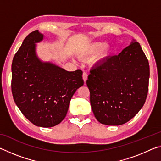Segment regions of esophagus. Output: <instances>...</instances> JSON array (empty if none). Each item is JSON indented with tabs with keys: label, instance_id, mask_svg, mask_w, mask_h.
Segmentation results:
<instances>
[{
	"label": "esophagus",
	"instance_id": "esophagus-1",
	"mask_svg": "<svg viewBox=\"0 0 161 161\" xmlns=\"http://www.w3.org/2000/svg\"><path fill=\"white\" fill-rule=\"evenodd\" d=\"M82 77H83V80H84V83H85V82H86V81L87 80V77H88V75H87V73H86V72H83Z\"/></svg>",
	"mask_w": 161,
	"mask_h": 161
}]
</instances>
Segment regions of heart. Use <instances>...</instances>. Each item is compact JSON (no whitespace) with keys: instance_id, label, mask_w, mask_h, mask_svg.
<instances>
[{"instance_id":"heart-1","label":"heart","mask_w":161,"mask_h":161,"mask_svg":"<svg viewBox=\"0 0 161 161\" xmlns=\"http://www.w3.org/2000/svg\"><path fill=\"white\" fill-rule=\"evenodd\" d=\"M109 53L110 48L108 45L102 42H94L89 46L82 56L84 58H89L98 53V60H103L107 58Z\"/></svg>"}]
</instances>
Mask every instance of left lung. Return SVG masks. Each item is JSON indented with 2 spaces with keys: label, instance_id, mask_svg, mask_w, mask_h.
Here are the masks:
<instances>
[{
  "label": "left lung",
  "instance_id": "1",
  "mask_svg": "<svg viewBox=\"0 0 161 161\" xmlns=\"http://www.w3.org/2000/svg\"><path fill=\"white\" fill-rule=\"evenodd\" d=\"M148 60L138 42L92 68L86 80L97 121L119 126L134 117L146 100Z\"/></svg>",
  "mask_w": 161,
  "mask_h": 161
}]
</instances>
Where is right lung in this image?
<instances>
[{
	"label": "right lung",
	"instance_id": "add662e5",
	"mask_svg": "<svg viewBox=\"0 0 161 161\" xmlns=\"http://www.w3.org/2000/svg\"><path fill=\"white\" fill-rule=\"evenodd\" d=\"M43 35L31 32L15 53L12 62V94L22 114L35 126L53 127L67 115L70 100L84 84L82 71L67 72L40 62L35 42Z\"/></svg>",
	"mask_w": 161,
	"mask_h": 161
}]
</instances>
